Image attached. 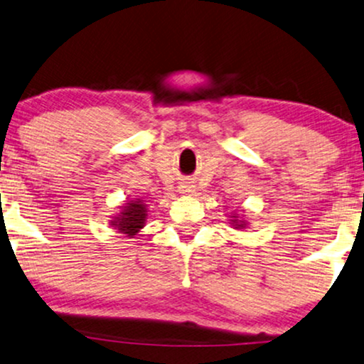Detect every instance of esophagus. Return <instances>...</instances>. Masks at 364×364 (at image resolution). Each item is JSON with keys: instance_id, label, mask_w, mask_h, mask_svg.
<instances>
[{"instance_id": "34e87169", "label": "esophagus", "mask_w": 364, "mask_h": 364, "mask_svg": "<svg viewBox=\"0 0 364 364\" xmlns=\"http://www.w3.org/2000/svg\"><path fill=\"white\" fill-rule=\"evenodd\" d=\"M188 191H190V190H188Z\"/></svg>"}]
</instances>
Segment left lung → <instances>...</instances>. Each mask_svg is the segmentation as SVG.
I'll return each mask as SVG.
<instances>
[{"mask_svg": "<svg viewBox=\"0 0 364 364\" xmlns=\"http://www.w3.org/2000/svg\"><path fill=\"white\" fill-rule=\"evenodd\" d=\"M235 223H237V222H235ZM242 225H243V223H242ZM242 225H238V227H242Z\"/></svg>", "mask_w": 364, "mask_h": 364, "instance_id": "left-lung-1", "label": "left lung"}]
</instances>
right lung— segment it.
<instances>
[{
	"instance_id": "add662e5",
	"label": "right lung",
	"mask_w": 364,
	"mask_h": 364,
	"mask_svg": "<svg viewBox=\"0 0 364 364\" xmlns=\"http://www.w3.org/2000/svg\"><path fill=\"white\" fill-rule=\"evenodd\" d=\"M146 218V208L142 205V201H131V203H126L122 210V215H119L117 222H114L117 230L121 233H126V235H136L142 228Z\"/></svg>"
}]
</instances>
